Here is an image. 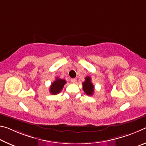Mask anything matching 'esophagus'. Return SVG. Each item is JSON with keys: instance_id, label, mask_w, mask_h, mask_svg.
Returning <instances> with one entry per match:
<instances>
[{"instance_id": "34e87169", "label": "esophagus", "mask_w": 146, "mask_h": 146, "mask_svg": "<svg viewBox=\"0 0 146 146\" xmlns=\"http://www.w3.org/2000/svg\"><path fill=\"white\" fill-rule=\"evenodd\" d=\"M76 81H77V80H76V78L71 79V82L72 83H76Z\"/></svg>"}]
</instances>
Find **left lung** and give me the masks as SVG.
I'll list each match as a JSON object with an SVG mask.
<instances>
[{
	"instance_id": "obj_1",
	"label": "left lung",
	"mask_w": 146,
	"mask_h": 146,
	"mask_svg": "<svg viewBox=\"0 0 146 146\" xmlns=\"http://www.w3.org/2000/svg\"><path fill=\"white\" fill-rule=\"evenodd\" d=\"M83 89L86 94L92 96L94 93V86L91 83V78L89 76L85 78V81L83 83Z\"/></svg>"
}]
</instances>
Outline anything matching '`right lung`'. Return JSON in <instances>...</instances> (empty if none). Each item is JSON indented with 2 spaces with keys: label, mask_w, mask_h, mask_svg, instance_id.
Here are the masks:
<instances>
[{
  "label": "right lung",
  "mask_w": 146,
  "mask_h": 146,
  "mask_svg": "<svg viewBox=\"0 0 146 146\" xmlns=\"http://www.w3.org/2000/svg\"><path fill=\"white\" fill-rule=\"evenodd\" d=\"M66 83V81L62 79H59L57 78L56 80L52 83V85L50 87V92L52 94L56 95L61 91L63 89L64 84Z\"/></svg>",
  "instance_id": "obj_1"
}]
</instances>
